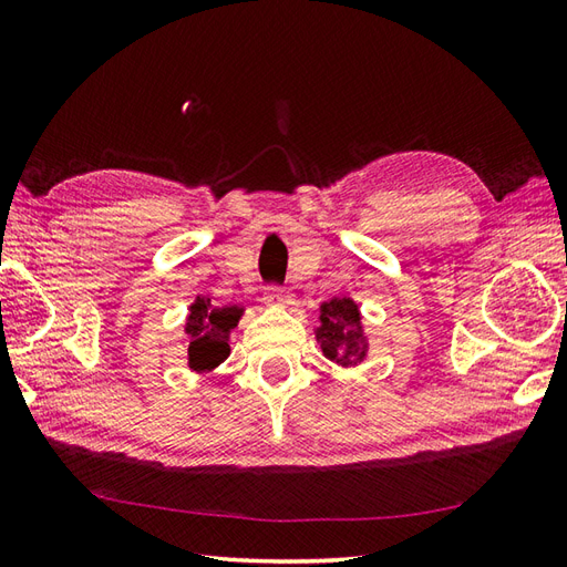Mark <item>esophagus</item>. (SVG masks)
Instances as JSON below:
<instances>
[{
	"mask_svg": "<svg viewBox=\"0 0 567 567\" xmlns=\"http://www.w3.org/2000/svg\"><path fill=\"white\" fill-rule=\"evenodd\" d=\"M265 305H269V307L293 305V296L286 293V290H279V288H269L267 293H265Z\"/></svg>",
	"mask_w": 567,
	"mask_h": 567,
	"instance_id": "obj_1",
	"label": "esophagus"
}]
</instances>
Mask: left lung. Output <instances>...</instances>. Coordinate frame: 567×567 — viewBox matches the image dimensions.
<instances>
[{
  "label": "left lung",
  "mask_w": 567,
  "mask_h": 567,
  "mask_svg": "<svg viewBox=\"0 0 567 567\" xmlns=\"http://www.w3.org/2000/svg\"><path fill=\"white\" fill-rule=\"evenodd\" d=\"M317 340L323 354L340 367H354L367 357L369 342L362 333L357 305L350 298H333L321 305Z\"/></svg>",
  "instance_id": "8db88e82"
}]
</instances>
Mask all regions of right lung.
I'll return each instance as SVG.
<instances>
[{
    "label": "right lung",
    "mask_w": 567,
    "mask_h": 567,
    "mask_svg": "<svg viewBox=\"0 0 567 567\" xmlns=\"http://www.w3.org/2000/svg\"><path fill=\"white\" fill-rule=\"evenodd\" d=\"M186 319L188 336V369L210 371L229 357V333L241 319L238 307H210L208 300L198 298Z\"/></svg>",
    "instance_id": "1"
}]
</instances>
